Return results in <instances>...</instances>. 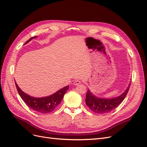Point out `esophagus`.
Returning a JSON list of instances; mask_svg holds the SVG:
<instances>
[{"label": "esophagus", "instance_id": "1", "mask_svg": "<svg viewBox=\"0 0 147 147\" xmlns=\"http://www.w3.org/2000/svg\"><path fill=\"white\" fill-rule=\"evenodd\" d=\"M81 81H80V80H75L74 82V84L75 85V86H77V85H79V84H81Z\"/></svg>", "mask_w": 147, "mask_h": 147}]
</instances>
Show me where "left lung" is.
<instances>
[{
  "label": "left lung",
  "instance_id": "left-lung-1",
  "mask_svg": "<svg viewBox=\"0 0 147 147\" xmlns=\"http://www.w3.org/2000/svg\"><path fill=\"white\" fill-rule=\"evenodd\" d=\"M130 84L131 83L129 84L125 92L120 96L110 99L98 98L93 95L91 92L88 90L86 93V104L92 111L96 113L102 114L110 112L118 107L124 100L128 92Z\"/></svg>",
  "mask_w": 147,
  "mask_h": 147
}]
</instances>
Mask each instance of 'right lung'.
Masks as SVG:
<instances>
[{"instance_id": "right-lung-1", "label": "right lung", "mask_w": 147, "mask_h": 147, "mask_svg": "<svg viewBox=\"0 0 147 147\" xmlns=\"http://www.w3.org/2000/svg\"><path fill=\"white\" fill-rule=\"evenodd\" d=\"M37 36L31 37L25 43H27L32 38H36ZM17 90L19 95L22 98L28 106L32 110L41 113H48L53 111L59 105L64 97V94L69 89V86L64 87L57 91L52 95L42 98H35L28 95L23 92L15 82Z\"/></svg>"}]
</instances>
